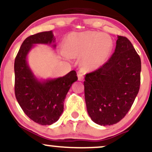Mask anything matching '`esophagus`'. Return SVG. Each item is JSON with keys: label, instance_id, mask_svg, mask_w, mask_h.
Listing matches in <instances>:
<instances>
[{"label": "esophagus", "instance_id": "1", "mask_svg": "<svg viewBox=\"0 0 152 152\" xmlns=\"http://www.w3.org/2000/svg\"><path fill=\"white\" fill-rule=\"evenodd\" d=\"M78 81H83V74H82L81 71H78Z\"/></svg>", "mask_w": 152, "mask_h": 152}]
</instances>
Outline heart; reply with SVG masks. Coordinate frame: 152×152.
I'll list each match as a JSON object with an SVG mask.
<instances>
[{
    "mask_svg": "<svg viewBox=\"0 0 152 152\" xmlns=\"http://www.w3.org/2000/svg\"><path fill=\"white\" fill-rule=\"evenodd\" d=\"M112 48V39L108 34L90 31L74 32L66 38L64 54L71 58L81 56L82 68L94 70L104 64Z\"/></svg>",
    "mask_w": 152,
    "mask_h": 152,
    "instance_id": "heart-1",
    "label": "heart"
}]
</instances>
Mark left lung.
I'll list each match as a JSON object with an SVG mask.
<instances>
[{"mask_svg": "<svg viewBox=\"0 0 152 152\" xmlns=\"http://www.w3.org/2000/svg\"><path fill=\"white\" fill-rule=\"evenodd\" d=\"M141 68L140 57L129 40L118 36L111 58L85 76V101L92 121L110 126L126 116L139 93Z\"/></svg>", "mask_w": 152, "mask_h": 152, "instance_id": "obj_1", "label": "left lung"}]
</instances>
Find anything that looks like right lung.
<instances>
[{"instance_id":"obj_1","label":"right lung","mask_w":152,"mask_h":152,"mask_svg":"<svg viewBox=\"0 0 152 152\" xmlns=\"http://www.w3.org/2000/svg\"><path fill=\"white\" fill-rule=\"evenodd\" d=\"M55 42L51 31L26 38L14 63L15 95L24 113L34 122L50 125L58 120L64 111V102L74 82L76 72L71 71L63 77L39 81L27 63V55L34 44L50 45ZM53 48L56 44H53Z\"/></svg>"}]
</instances>
